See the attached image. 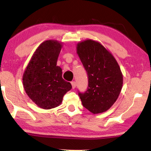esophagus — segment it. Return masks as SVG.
Segmentation results:
<instances>
[{
	"label": "esophagus",
	"mask_w": 151,
	"mask_h": 151,
	"mask_svg": "<svg viewBox=\"0 0 151 151\" xmlns=\"http://www.w3.org/2000/svg\"><path fill=\"white\" fill-rule=\"evenodd\" d=\"M72 84V87H73V89H75L76 88V83L75 81H72L71 82Z\"/></svg>",
	"instance_id": "esophagus-1"
}]
</instances>
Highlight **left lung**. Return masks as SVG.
Listing matches in <instances>:
<instances>
[{
	"mask_svg": "<svg viewBox=\"0 0 151 151\" xmlns=\"http://www.w3.org/2000/svg\"><path fill=\"white\" fill-rule=\"evenodd\" d=\"M76 50L88 76L87 90L78 92L83 106L94 114L105 112L114 105L122 90L120 66L111 52L94 40L80 42Z\"/></svg>",
	"mask_w": 151,
	"mask_h": 151,
	"instance_id": "obj_1",
	"label": "left lung"
}]
</instances>
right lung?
<instances>
[{
    "label": "right lung",
    "instance_id": "1",
    "mask_svg": "<svg viewBox=\"0 0 151 151\" xmlns=\"http://www.w3.org/2000/svg\"><path fill=\"white\" fill-rule=\"evenodd\" d=\"M61 45L56 40H46L34 52L23 74L24 90L38 107L50 109L61 103L71 83L62 78V70L57 65Z\"/></svg>",
    "mask_w": 151,
    "mask_h": 151
}]
</instances>
